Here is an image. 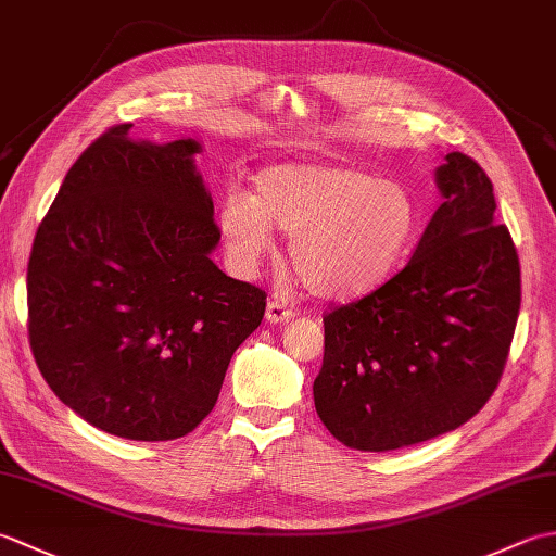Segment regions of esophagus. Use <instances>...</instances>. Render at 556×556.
Listing matches in <instances>:
<instances>
[{
  "mask_svg": "<svg viewBox=\"0 0 556 556\" xmlns=\"http://www.w3.org/2000/svg\"><path fill=\"white\" fill-rule=\"evenodd\" d=\"M265 317H267V323H269V325L289 323L291 317H293V308H289V303H287V301H281V299H271V301L267 303V313H265Z\"/></svg>",
  "mask_w": 556,
  "mask_h": 556,
  "instance_id": "34e87169",
  "label": "esophagus"
}]
</instances>
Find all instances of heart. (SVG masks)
Masks as SVG:
<instances>
[{"label": "heart", "instance_id": "1", "mask_svg": "<svg viewBox=\"0 0 556 556\" xmlns=\"http://www.w3.org/2000/svg\"><path fill=\"white\" fill-rule=\"evenodd\" d=\"M217 224L231 265L253 271L275 253L271 227L291 233L303 287L323 299L368 293L392 275L418 231V205L394 179L344 164H275L255 193H224Z\"/></svg>", "mask_w": 556, "mask_h": 556}]
</instances>
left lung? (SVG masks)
<instances>
[{
	"label": "left lung",
	"instance_id": "left-lung-1",
	"mask_svg": "<svg viewBox=\"0 0 556 556\" xmlns=\"http://www.w3.org/2000/svg\"><path fill=\"white\" fill-rule=\"evenodd\" d=\"M408 265L325 315L315 410L341 444L392 452L456 430L500 384L521 308V265L494 222L492 181L448 152Z\"/></svg>",
	"mask_w": 556,
	"mask_h": 556
}]
</instances>
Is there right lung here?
<instances>
[{"instance_id":"right-lung-1","label":"right lung","mask_w":556,"mask_h":556,"mask_svg":"<svg viewBox=\"0 0 556 556\" xmlns=\"http://www.w3.org/2000/svg\"><path fill=\"white\" fill-rule=\"evenodd\" d=\"M112 126L74 162L28 260L35 363L64 404L136 442L195 430L265 291L212 263L215 205L198 140L155 146Z\"/></svg>"}]
</instances>
